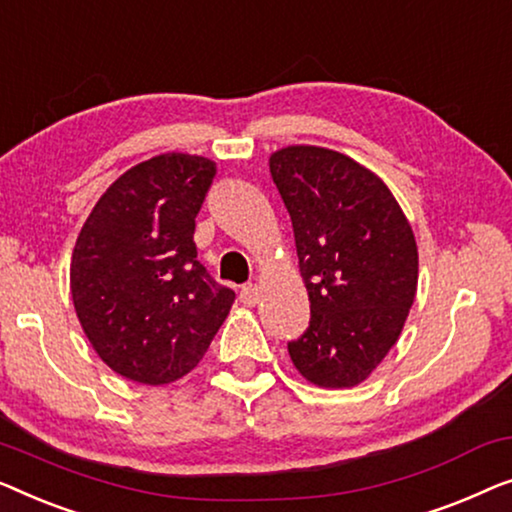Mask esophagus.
<instances>
[{"mask_svg":"<svg viewBox=\"0 0 512 512\" xmlns=\"http://www.w3.org/2000/svg\"><path fill=\"white\" fill-rule=\"evenodd\" d=\"M241 301L246 306H255L257 304V301H259V290H257L255 283H248V285L241 287Z\"/></svg>","mask_w":512,"mask_h":512,"instance_id":"esophagus-1","label":"esophagus"}]
</instances>
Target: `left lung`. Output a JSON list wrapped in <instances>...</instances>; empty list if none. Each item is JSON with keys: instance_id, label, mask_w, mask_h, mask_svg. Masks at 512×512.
<instances>
[{"instance_id": "1", "label": "left lung", "mask_w": 512, "mask_h": 512, "mask_svg": "<svg viewBox=\"0 0 512 512\" xmlns=\"http://www.w3.org/2000/svg\"><path fill=\"white\" fill-rule=\"evenodd\" d=\"M269 169L311 301V325L287 343L292 364L318 387H355L397 343L413 306V229L390 187L348 155L287 146Z\"/></svg>"}]
</instances>
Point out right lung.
Wrapping results in <instances>:
<instances>
[{"mask_svg": "<svg viewBox=\"0 0 512 512\" xmlns=\"http://www.w3.org/2000/svg\"><path fill=\"white\" fill-rule=\"evenodd\" d=\"M213 176L206 157H150L99 197L76 239L69 280L78 320L102 362L136 383L187 376L234 304L192 239Z\"/></svg>", "mask_w": 512, "mask_h": 512, "instance_id": "right-lung-1", "label": "right lung"}]
</instances>
